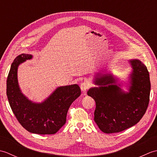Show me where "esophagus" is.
Returning a JSON list of instances; mask_svg holds the SVG:
<instances>
[{
  "label": "esophagus",
  "instance_id": "esophagus-1",
  "mask_svg": "<svg viewBox=\"0 0 157 157\" xmlns=\"http://www.w3.org/2000/svg\"><path fill=\"white\" fill-rule=\"evenodd\" d=\"M90 87V84L89 82H82L80 85L81 90L83 92H86Z\"/></svg>",
  "mask_w": 157,
  "mask_h": 157
}]
</instances>
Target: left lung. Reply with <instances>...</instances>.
Returning a JSON list of instances; mask_svg holds the SVG:
<instances>
[{
  "label": "left lung",
  "instance_id": "left-lung-1",
  "mask_svg": "<svg viewBox=\"0 0 157 157\" xmlns=\"http://www.w3.org/2000/svg\"><path fill=\"white\" fill-rule=\"evenodd\" d=\"M132 72L129 92L117 84L111 74L98 73L88 95L94 100V121L106 134L122 132L138 123L148 108L151 81L147 67L138 59L129 60Z\"/></svg>",
  "mask_w": 157,
  "mask_h": 157
}]
</instances>
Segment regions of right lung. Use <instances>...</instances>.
Returning a JSON list of instances; mask_svg holds the SVG:
<instances>
[{
	"label": "right lung",
	"instance_id": "1",
	"mask_svg": "<svg viewBox=\"0 0 157 157\" xmlns=\"http://www.w3.org/2000/svg\"><path fill=\"white\" fill-rule=\"evenodd\" d=\"M32 58V55L21 54L13 61L6 80L8 101L15 117L26 130L33 134H54L65 125L69 106L80 96L81 90L77 84L61 86L44 102L29 101L19 88L17 69Z\"/></svg>",
	"mask_w": 157,
	"mask_h": 157
}]
</instances>
